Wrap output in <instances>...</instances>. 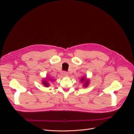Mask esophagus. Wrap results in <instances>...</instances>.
<instances>
[{"mask_svg":"<svg viewBox=\"0 0 134 134\" xmlns=\"http://www.w3.org/2000/svg\"><path fill=\"white\" fill-rule=\"evenodd\" d=\"M63 76H68V75H69V74H68V72H63Z\"/></svg>","mask_w":134,"mask_h":134,"instance_id":"34e87169","label":"esophagus"}]
</instances>
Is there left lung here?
<instances>
[{"label":"left lung","mask_w":134,"mask_h":134,"mask_svg":"<svg viewBox=\"0 0 134 134\" xmlns=\"http://www.w3.org/2000/svg\"><path fill=\"white\" fill-rule=\"evenodd\" d=\"M81 82H84L83 83L84 87H86L89 85V80L86 79V78H85V77H82V79H81Z\"/></svg>","instance_id":"8db88e82"}]
</instances>
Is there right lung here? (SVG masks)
I'll use <instances>...</instances> for the list:
<instances>
[{
    "label": "right lung",
    "mask_w": 134,
    "mask_h": 134,
    "mask_svg": "<svg viewBox=\"0 0 134 134\" xmlns=\"http://www.w3.org/2000/svg\"><path fill=\"white\" fill-rule=\"evenodd\" d=\"M47 79H44L43 80V85H44V86H46V87H48V86H49V83L48 82V81L47 80ZM49 80L51 81H52V79H50L49 78Z\"/></svg>",
    "instance_id": "1"
}]
</instances>
